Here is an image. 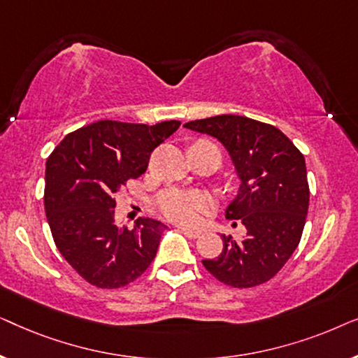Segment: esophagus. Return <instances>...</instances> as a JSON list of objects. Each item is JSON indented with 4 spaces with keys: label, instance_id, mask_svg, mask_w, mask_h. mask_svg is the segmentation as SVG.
Masks as SVG:
<instances>
[{
    "label": "esophagus",
    "instance_id": "obj_1",
    "mask_svg": "<svg viewBox=\"0 0 358 358\" xmlns=\"http://www.w3.org/2000/svg\"><path fill=\"white\" fill-rule=\"evenodd\" d=\"M180 231H182L187 238H192V239L199 238L200 234H202V231H199V229H190V228H180Z\"/></svg>",
    "mask_w": 358,
    "mask_h": 358
}]
</instances>
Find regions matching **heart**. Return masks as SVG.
Wrapping results in <instances>:
<instances>
[{"label":"heart","mask_w":358,"mask_h":358,"mask_svg":"<svg viewBox=\"0 0 358 358\" xmlns=\"http://www.w3.org/2000/svg\"><path fill=\"white\" fill-rule=\"evenodd\" d=\"M197 143H208V141H197ZM155 203L164 218L180 224H195L212 210V200L199 190L168 189L156 197Z\"/></svg>","instance_id":"heart-1"}]
</instances>
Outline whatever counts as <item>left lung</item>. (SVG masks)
Listing matches in <instances>:
<instances>
[{
	"mask_svg": "<svg viewBox=\"0 0 358 358\" xmlns=\"http://www.w3.org/2000/svg\"><path fill=\"white\" fill-rule=\"evenodd\" d=\"M184 127L222 141L241 179L227 218L239 220L246 236L223 234L222 254L203 259V267L234 288L271 280L298 248L306 223L310 185L305 156L277 127L249 117L215 115Z\"/></svg>",
	"mask_w": 358,
	"mask_h": 358,
	"instance_id": "8db88e82",
	"label": "left lung"
}]
</instances>
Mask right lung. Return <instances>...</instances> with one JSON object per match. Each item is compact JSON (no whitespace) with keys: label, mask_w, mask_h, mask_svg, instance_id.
<instances>
[{"label":"right lung","mask_w":358,"mask_h":358,"mask_svg":"<svg viewBox=\"0 0 358 358\" xmlns=\"http://www.w3.org/2000/svg\"><path fill=\"white\" fill-rule=\"evenodd\" d=\"M179 125L99 120L68 134L47 158L43 205L53 241L91 285L125 287L153 262L166 227L138 218L131 229L119 228L115 199Z\"/></svg>","instance_id":"1"}]
</instances>
